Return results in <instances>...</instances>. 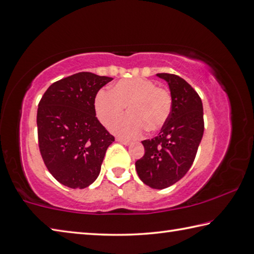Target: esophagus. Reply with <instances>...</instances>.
Returning a JSON list of instances; mask_svg holds the SVG:
<instances>
[{"mask_svg": "<svg viewBox=\"0 0 254 254\" xmlns=\"http://www.w3.org/2000/svg\"><path fill=\"white\" fill-rule=\"evenodd\" d=\"M117 141H118V142H120V143L124 144V145H130L131 144V141L124 140V139H122V137H117Z\"/></svg>", "mask_w": 254, "mask_h": 254, "instance_id": "obj_1", "label": "esophagus"}]
</instances>
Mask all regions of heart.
I'll use <instances>...</instances> for the list:
<instances>
[{
	"label": "heart",
	"mask_w": 254,
	"mask_h": 254,
	"mask_svg": "<svg viewBox=\"0 0 254 254\" xmlns=\"http://www.w3.org/2000/svg\"><path fill=\"white\" fill-rule=\"evenodd\" d=\"M126 106L130 113L112 124L111 130L126 139H135L145 128L154 132L165 126L171 112V96L152 80L128 78L118 81L111 92H98L94 101L97 118L104 126L118 119Z\"/></svg>",
	"instance_id": "b5f03b06"
}]
</instances>
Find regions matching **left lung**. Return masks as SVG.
<instances>
[{
  "label": "left lung",
  "instance_id": "left-lung-1",
  "mask_svg": "<svg viewBox=\"0 0 254 254\" xmlns=\"http://www.w3.org/2000/svg\"><path fill=\"white\" fill-rule=\"evenodd\" d=\"M170 89L171 112L159 135L142 141L144 156L135 162L139 178L153 189L182 179L190 168L204 134L203 103L182 77L157 74Z\"/></svg>",
  "mask_w": 254,
  "mask_h": 254
}]
</instances>
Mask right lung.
Instances as JSON below:
<instances>
[{"mask_svg":"<svg viewBox=\"0 0 254 254\" xmlns=\"http://www.w3.org/2000/svg\"><path fill=\"white\" fill-rule=\"evenodd\" d=\"M112 79L77 72L50 85L38 105L41 157L55 179L67 187L83 189L95 182L113 143L94 107L97 92Z\"/></svg>","mask_w":254,"mask_h":254,"instance_id":"obj_1","label":"right lung"}]
</instances>
